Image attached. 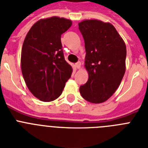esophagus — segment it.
<instances>
[{
    "label": "esophagus",
    "mask_w": 148,
    "mask_h": 148,
    "mask_svg": "<svg viewBox=\"0 0 148 148\" xmlns=\"http://www.w3.org/2000/svg\"><path fill=\"white\" fill-rule=\"evenodd\" d=\"M75 67L76 69H79L81 68V62H77V63H75Z\"/></svg>",
    "instance_id": "esophagus-1"
}]
</instances>
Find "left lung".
Instances as JSON below:
<instances>
[{
	"label": "left lung",
	"instance_id": "left-lung-1",
	"mask_svg": "<svg viewBox=\"0 0 148 148\" xmlns=\"http://www.w3.org/2000/svg\"><path fill=\"white\" fill-rule=\"evenodd\" d=\"M86 48L85 68L88 79L80 86L82 97L91 103L107 101L125 75L126 45L112 23L99 20L79 23Z\"/></svg>",
	"mask_w": 148,
	"mask_h": 148
}]
</instances>
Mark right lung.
<instances>
[{
	"label": "right lung",
	"instance_id": "right-lung-1",
	"mask_svg": "<svg viewBox=\"0 0 148 148\" xmlns=\"http://www.w3.org/2000/svg\"><path fill=\"white\" fill-rule=\"evenodd\" d=\"M69 19L39 20L27 33L21 51V71L29 92L42 101L60 96L73 68L65 60L61 35L72 26Z\"/></svg>",
	"mask_w": 148,
	"mask_h": 148
}]
</instances>
